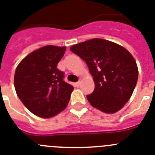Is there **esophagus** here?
<instances>
[{
    "mask_svg": "<svg viewBox=\"0 0 155 155\" xmlns=\"http://www.w3.org/2000/svg\"><path fill=\"white\" fill-rule=\"evenodd\" d=\"M75 85H76V87H79V85H80V81H78L77 83H76V84H75Z\"/></svg>",
    "mask_w": 155,
    "mask_h": 155,
    "instance_id": "34e87169",
    "label": "esophagus"
}]
</instances>
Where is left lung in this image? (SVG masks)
Listing matches in <instances>:
<instances>
[{
	"label": "left lung",
	"mask_w": 155,
	"mask_h": 155,
	"mask_svg": "<svg viewBox=\"0 0 155 155\" xmlns=\"http://www.w3.org/2000/svg\"><path fill=\"white\" fill-rule=\"evenodd\" d=\"M85 61L95 88L87 98L94 107L112 114L130 100L138 79L135 59L126 48L102 39H92L70 48Z\"/></svg>",
	"instance_id": "8db88e82"
}]
</instances>
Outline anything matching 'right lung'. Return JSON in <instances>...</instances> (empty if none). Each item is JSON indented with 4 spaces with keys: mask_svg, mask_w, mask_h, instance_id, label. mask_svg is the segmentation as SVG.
<instances>
[{
    "mask_svg": "<svg viewBox=\"0 0 155 155\" xmlns=\"http://www.w3.org/2000/svg\"><path fill=\"white\" fill-rule=\"evenodd\" d=\"M65 50L45 46L27 55L16 68V94L37 116L51 118L68 105L73 87L64 81V72L57 68Z\"/></svg>",
    "mask_w": 155,
    "mask_h": 155,
    "instance_id": "obj_1",
    "label": "right lung"
}]
</instances>
